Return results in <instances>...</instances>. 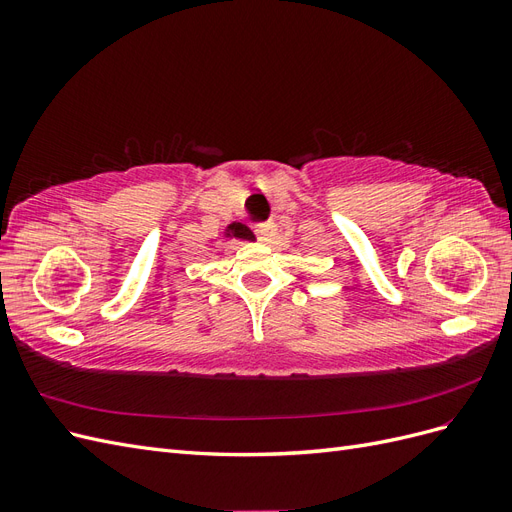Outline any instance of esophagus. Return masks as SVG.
<instances>
[{"instance_id": "34e87169", "label": "esophagus", "mask_w": 512, "mask_h": 512, "mask_svg": "<svg viewBox=\"0 0 512 512\" xmlns=\"http://www.w3.org/2000/svg\"><path fill=\"white\" fill-rule=\"evenodd\" d=\"M256 235H258V239L262 241V243H271L273 241V237H275V232H277V228H275V224L273 222H262V224H256Z\"/></svg>"}]
</instances>
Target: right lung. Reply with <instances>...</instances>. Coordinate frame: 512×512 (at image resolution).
<instances>
[{"mask_svg": "<svg viewBox=\"0 0 512 512\" xmlns=\"http://www.w3.org/2000/svg\"><path fill=\"white\" fill-rule=\"evenodd\" d=\"M224 237H226V239H241V241H254V239H256L254 232H252L250 228H247L245 224H241V222L228 224L226 230H224Z\"/></svg>", "mask_w": 512, "mask_h": 512, "instance_id": "1", "label": "right lung"}]
</instances>
